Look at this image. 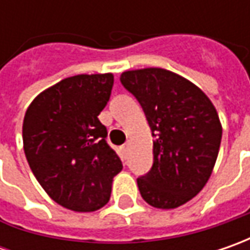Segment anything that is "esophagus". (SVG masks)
Here are the masks:
<instances>
[{"label":"esophagus","mask_w":250,"mask_h":250,"mask_svg":"<svg viewBox=\"0 0 250 250\" xmlns=\"http://www.w3.org/2000/svg\"><path fill=\"white\" fill-rule=\"evenodd\" d=\"M122 150H124V153H125V154H128V151H129V143H125V145H124V147H122Z\"/></svg>","instance_id":"esophagus-1"}]
</instances>
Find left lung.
<instances>
[{
	"instance_id": "8db88e82",
	"label": "left lung",
	"mask_w": 250,
	"mask_h": 250,
	"mask_svg": "<svg viewBox=\"0 0 250 250\" xmlns=\"http://www.w3.org/2000/svg\"><path fill=\"white\" fill-rule=\"evenodd\" d=\"M153 132V167L138 178L150 206L177 208L205 188L216 164L223 126L216 107L196 84L163 68L121 73Z\"/></svg>"
}]
</instances>
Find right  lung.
Listing matches in <instances>:
<instances>
[{"label":"right lung","instance_id":"1","mask_svg":"<svg viewBox=\"0 0 250 250\" xmlns=\"http://www.w3.org/2000/svg\"><path fill=\"white\" fill-rule=\"evenodd\" d=\"M112 84V73L75 75L42 91L24 114L23 150L34 177L55 203L73 211L105 206L122 169L99 120Z\"/></svg>","mask_w":250,"mask_h":250}]
</instances>
